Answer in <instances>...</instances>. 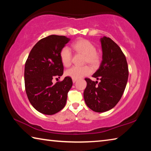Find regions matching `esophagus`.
<instances>
[{"label": "esophagus", "instance_id": "esophagus-1", "mask_svg": "<svg viewBox=\"0 0 151 151\" xmlns=\"http://www.w3.org/2000/svg\"><path fill=\"white\" fill-rule=\"evenodd\" d=\"M76 81V79H75V78H73V83H75Z\"/></svg>", "mask_w": 151, "mask_h": 151}]
</instances>
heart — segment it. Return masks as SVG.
<instances>
[{
	"label": "heart",
	"instance_id": "obj_1",
	"mask_svg": "<svg viewBox=\"0 0 151 151\" xmlns=\"http://www.w3.org/2000/svg\"><path fill=\"white\" fill-rule=\"evenodd\" d=\"M71 48L77 52H81L85 55V63H88L91 65L96 66L99 65L101 61V57L97 53L96 48L90 40L81 39L77 40L71 44ZM60 58L61 62L66 67L70 66L72 63V53L68 47H64L60 52ZM92 72L90 66L85 65L83 66H75L66 70L65 75L72 78L78 79L86 76Z\"/></svg>",
	"mask_w": 151,
	"mask_h": 151
}]
</instances>
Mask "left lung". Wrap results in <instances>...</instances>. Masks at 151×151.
I'll use <instances>...</instances> for the list:
<instances>
[{
	"label": "left lung",
	"instance_id": "1",
	"mask_svg": "<svg viewBox=\"0 0 151 151\" xmlns=\"http://www.w3.org/2000/svg\"><path fill=\"white\" fill-rule=\"evenodd\" d=\"M103 60L100 67L93 75L98 81L86 78L87 85L84 99L93 111L103 112L119 103L126 87L129 68L126 57L118 45L109 37L101 39Z\"/></svg>",
	"mask_w": 151,
	"mask_h": 151
}]
</instances>
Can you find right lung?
I'll return each mask as SVG.
<instances>
[{
    "label": "right lung",
    "mask_w": 151,
    "mask_h": 151,
    "mask_svg": "<svg viewBox=\"0 0 151 151\" xmlns=\"http://www.w3.org/2000/svg\"><path fill=\"white\" fill-rule=\"evenodd\" d=\"M70 39L50 35L40 39L28 57L24 66L25 91L30 104L40 112L54 114L65 107L73 81L66 76L55 85L52 80L63 75L64 66L60 50Z\"/></svg>",
    "instance_id": "obj_1"
}]
</instances>
